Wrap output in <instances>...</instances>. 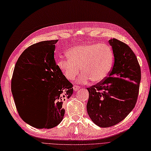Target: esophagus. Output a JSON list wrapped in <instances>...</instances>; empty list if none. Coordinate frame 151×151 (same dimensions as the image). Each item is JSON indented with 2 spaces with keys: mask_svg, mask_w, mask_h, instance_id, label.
<instances>
[{
  "mask_svg": "<svg viewBox=\"0 0 151 151\" xmlns=\"http://www.w3.org/2000/svg\"><path fill=\"white\" fill-rule=\"evenodd\" d=\"M80 88H81V87H80L79 86H78V85H75V86H74V87H73V89H74V90L75 91H78V90H79Z\"/></svg>",
  "mask_w": 151,
  "mask_h": 151,
  "instance_id": "1",
  "label": "esophagus"
}]
</instances>
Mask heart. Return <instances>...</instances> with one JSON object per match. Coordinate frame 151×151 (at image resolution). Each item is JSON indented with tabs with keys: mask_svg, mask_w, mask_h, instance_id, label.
Instances as JSON below:
<instances>
[{
	"mask_svg": "<svg viewBox=\"0 0 151 151\" xmlns=\"http://www.w3.org/2000/svg\"><path fill=\"white\" fill-rule=\"evenodd\" d=\"M68 59L58 60L59 69L67 79L73 80L82 73L80 81L91 80L99 82L104 80L111 72L114 63V52L106 44H86L77 45L67 52Z\"/></svg>",
	"mask_w": 151,
	"mask_h": 151,
	"instance_id": "heart-1",
	"label": "heart"
}]
</instances>
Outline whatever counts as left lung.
Wrapping results in <instances>:
<instances>
[{"label": "left lung", "mask_w": 151, "mask_h": 151, "mask_svg": "<svg viewBox=\"0 0 151 151\" xmlns=\"http://www.w3.org/2000/svg\"><path fill=\"white\" fill-rule=\"evenodd\" d=\"M109 42L114 57L109 76L87 88L89 93L87 113L101 127L116 125L131 112L137 100L141 79V67L132 49L116 39Z\"/></svg>", "instance_id": "1"}]
</instances>
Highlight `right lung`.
<instances>
[{"instance_id": "1", "label": "right lung", "mask_w": 151, "mask_h": 151, "mask_svg": "<svg viewBox=\"0 0 151 151\" xmlns=\"http://www.w3.org/2000/svg\"><path fill=\"white\" fill-rule=\"evenodd\" d=\"M58 40L29 46L15 64L11 90L20 118L31 126L51 129L64 116L62 104L73 93V85L64 77L54 59ZM35 90L37 92H30Z\"/></svg>"}]
</instances>
